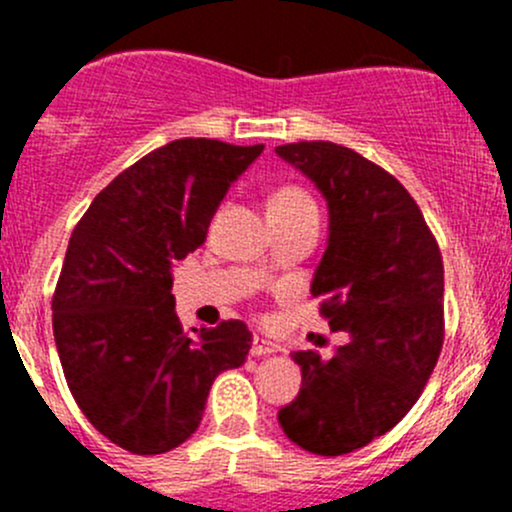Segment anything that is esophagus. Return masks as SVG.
<instances>
[{
	"label": "esophagus",
	"mask_w": 512,
	"mask_h": 512,
	"mask_svg": "<svg viewBox=\"0 0 512 512\" xmlns=\"http://www.w3.org/2000/svg\"><path fill=\"white\" fill-rule=\"evenodd\" d=\"M275 352H280V347H277V344L265 342V339H260V337L252 339V347H250L252 356H267V354H275Z\"/></svg>",
	"instance_id": "obj_1"
}]
</instances>
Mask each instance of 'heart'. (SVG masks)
Wrapping results in <instances>:
<instances>
[{"instance_id":"heart-1","label":"heart","mask_w":512,"mask_h":512,"mask_svg":"<svg viewBox=\"0 0 512 512\" xmlns=\"http://www.w3.org/2000/svg\"><path fill=\"white\" fill-rule=\"evenodd\" d=\"M307 208H314V200L297 185H282V188L272 190L270 200H267V213L277 215V218L280 215H294Z\"/></svg>"}]
</instances>
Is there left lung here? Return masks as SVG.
Instances as JSON below:
<instances>
[{"mask_svg": "<svg viewBox=\"0 0 512 512\" xmlns=\"http://www.w3.org/2000/svg\"><path fill=\"white\" fill-rule=\"evenodd\" d=\"M275 153L327 198L329 242L312 280L319 314L349 342L294 352L297 399L280 409L292 443L344 456L384 436L421 396L443 347V260L416 200L391 173L329 141Z\"/></svg>", "mask_w": 512, "mask_h": 512, "instance_id": "8db88e82", "label": "left lung"}]
</instances>
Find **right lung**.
<instances>
[{"label":"right lung","instance_id":"1","mask_svg":"<svg viewBox=\"0 0 512 512\" xmlns=\"http://www.w3.org/2000/svg\"><path fill=\"white\" fill-rule=\"evenodd\" d=\"M265 146L180 138L96 195L56 282L54 339L71 396L108 441L156 456L200 426L215 376L245 364L240 319L183 332L173 265L200 247L215 210Z\"/></svg>","mask_w":512,"mask_h":512}]
</instances>
